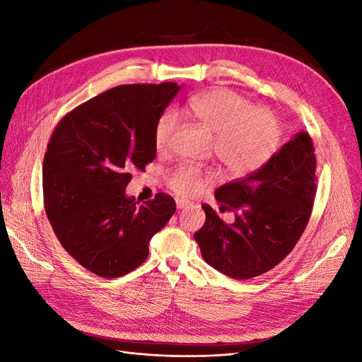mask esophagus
<instances>
[{"label": "esophagus", "instance_id": "1", "mask_svg": "<svg viewBox=\"0 0 362 362\" xmlns=\"http://www.w3.org/2000/svg\"><path fill=\"white\" fill-rule=\"evenodd\" d=\"M192 204L190 202H187V201H182V199H178L177 201V208L178 210H182V208H187V206H190Z\"/></svg>", "mask_w": 362, "mask_h": 362}]
</instances>
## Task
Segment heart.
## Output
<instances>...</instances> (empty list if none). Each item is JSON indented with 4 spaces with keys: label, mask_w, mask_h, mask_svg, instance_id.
Instances as JSON below:
<instances>
[{
    "label": "heart",
    "mask_w": 362,
    "mask_h": 362,
    "mask_svg": "<svg viewBox=\"0 0 362 362\" xmlns=\"http://www.w3.org/2000/svg\"><path fill=\"white\" fill-rule=\"evenodd\" d=\"M185 112L214 140V154L223 169L242 177L258 170L275 154L282 128L269 108L255 107L247 98L228 89H214L193 96ZM181 128L175 110L163 112L156 124L154 141L168 151ZM211 173L194 166H180L168 178L170 190L181 198H194L210 182Z\"/></svg>",
    "instance_id": "1"
}]
</instances>
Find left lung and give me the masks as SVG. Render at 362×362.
Wrapping results in <instances>:
<instances>
[{"label": "left lung", "instance_id": "obj_1", "mask_svg": "<svg viewBox=\"0 0 362 362\" xmlns=\"http://www.w3.org/2000/svg\"><path fill=\"white\" fill-rule=\"evenodd\" d=\"M315 156L310 134L300 131L264 166L214 192L221 211L235 213L225 223L210 205H202L205 223L194 240L202 258L234 279L269 272L299 242L310 221L315 196Z\"/></svg>", "mask_w": 362, "mask_h": 362}]
</instances>
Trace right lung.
Masks as SVG:
<instances>
[{"label": "right lung", "mask_w": 362, "mask_h": 362, "mask_svg": "<svg viewBox=\"0 0 362 362\" xmlns=\"http://www.w3.org/2000/svg\"><path fill=\"white\" fill-rule=\"evenodd\" d=\"M177 83L124 84L74 108L54 129L43 157V202L68 254L92 273L119 278L148 258L149 240L177 210L158 193L139 204L125 189L133 170L156 158L160 115Z\"/></svg>", "instance_id": "right-lung-1"}]
</instances>
